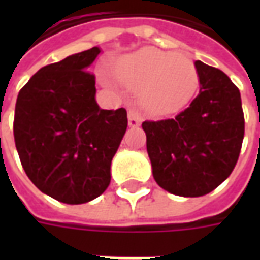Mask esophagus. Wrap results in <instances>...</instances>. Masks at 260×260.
<instances>
[{
	"instance_id": "1",
	"label": "esophagus",
	"mask_w": 260,
	"mask_h": 260,
	"mask_svg": "<svg viewBox=\"0 0 260 260\" xmlns=\"http://www.w3.org/2000/svg\"><path fill=\"white\" fill-rule=\"evenodd\" d=\"M142 114L136 108H129L128 111V125L131 128H135L142 124Z\"/></svg>"
}]
</instances>
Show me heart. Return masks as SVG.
Wrapping results in <instances>:
<instances>
[{
	"label": "heart",
	"instance_id": "b5f03b06",
	"mask_svg": "<svg viewBox=\"0 0 260 260\" xmlns=\"http://www.w3.org/2000/svg\"><path fill=\"white\" fill-rule=\"evenodd\" d=\"M114 75L126 87L139 90L142 107L152 114L181 110L198 86L191 59L153 47L126 55L114 67Z\"/></svg>",
	"mask_w": 260,
	"mask_h": 260
}]
</instances>
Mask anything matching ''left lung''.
<instances>
[{
    "label": "left lung",
    "mask_w": 260,
    "mask_h": 260,
    "mask_svg": "<svg viewBox=\"0 0 260 260\" xmlns=\"http://www.w3.org/2000/svg\"><path fill=\"white\" fill-rule=\"evenodd\" d=\"M199 94L175 118L145 121L153 177L170 193L203 196L229 178L244 139L238 87L223 71L195 62Z\"/></svg>",
    "instance_id": "8db88e82"
}]
</instances>
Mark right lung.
<instances>
[{
	"label": "right lung",
	"mask_w": 260,
	"mask_h": 260,
	"mask_svg": "<svg viewBox=\"0 0 260 260\" xmlns=\"http://www.w3.org/2000/svg\"><path fill=\"white\" fill-rule=\"evenodd\" d=\"M93 47L43 67L20 89L14 138L29 180L68 205L86 203L107 189L111 160L128 126L125 108L103 110L89 72Z\"/></svg>",
	"instance_id": "obj_1"
}]
</instances>
